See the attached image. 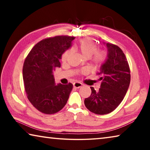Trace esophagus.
I'll list each match as a JSON object with an SVG mask.
<instances>
[{
    "instance_id": "1",
    "label": "esophagus",
    "mask_w": 150,
    "mask_h": 150,
    "mask_svg": "<svg viewBox=\"0 0 150 150\" xmlns=\"http://www.w3.org/2000/svg\"><path fill=\"white\" fill-rule=\"evenodd\" d=\"M82 85H83L82 83H81L76 82V83H73V87L76 88H79L81 87H82Z\"/></svg>"
}]
</instances>
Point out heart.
<instances>
[{
    "label": "heart",
    "mask_w": 150,
    "mask_h": 150,
    "mask_svg": "<svg viewBox=\"0 0 150 150\" xmlns=\"http://www.w3.org/2000/svg\"><path fill=\"white\" fill-rule=\"evenodd\" d=\"M73 51L77 52L83 57L91 60L94 66L98 67L103 65L107 59V52L104 50H98V46L90 38L83 39L79 44L73 48ZM71 50H67L63 53L62 56V61L66 62L71 55ZM83 73L87 71L82 70Z\"/></svg>",
    "instance_id": "heart-1"
}]
</instances>
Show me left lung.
Here are the masks:
<instances>
[{
	"instance_id": "obj_1",
	"label": "left lung",
	"mask_w": 150,
	"mask_h": 150,
	"mask_svg": "<svg viewBox=\"0 0 150 150\" xmlns=\"http://www.w3.org/2000/svg\"><path fill=\"white\" fill-rule=\"evenodd\" d=\"M108 58L97 74L102 81L98 91L91 87V95L85 99L88 110L96 115H106L118 107L124 99L130 83L128 61L118 45L107 43Z\"/></svg>"
}]
</instances>
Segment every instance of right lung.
<instances>
[{"label": "right lung", "instance_id": "add662e5", "mask_svg": "<svg viewBox=\"0 0 150 150\" xmlns=\"http://www.w3.org/2000/svg\"><path fill=\"white\" fill-rule=\"evenodd\" d=\"M74 39L73 36L57 35L42 40L25 59L22 74L27 98L42 113H57L67 102L73 85H55L53 72L61 67L62 55Z\"/></svg>", "mask_w": 150, "mask_h": 150}]
</instances>
